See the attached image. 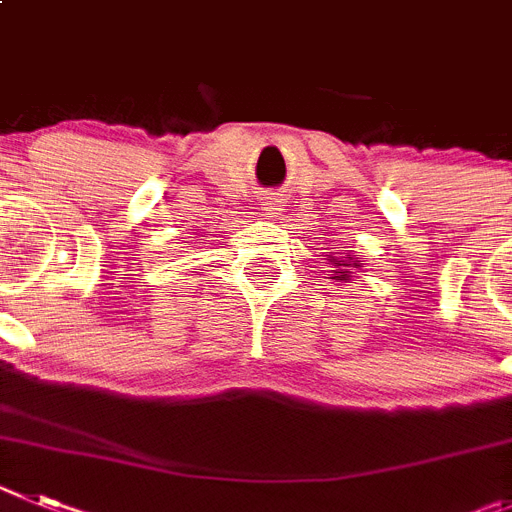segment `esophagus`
Wrapping results in <instances>:
<instances>
[{
    "label": "esophagus",
    "instance_id": "34e87169",
    "mask_svg": "<svg viewBox=\"0 0 512 512\" xmlns=\"http://www.w3.org/2000/svg\"><path fill=\"white\" fill-rule=\"evenodd\" d=\"M283 206H285V201L280 199L278 193H267V196H262L260 199L262 216H280L283 214Z\"/></svg>",
    "mask_w": 512,
    "mask_h": 512
}]
</instances>
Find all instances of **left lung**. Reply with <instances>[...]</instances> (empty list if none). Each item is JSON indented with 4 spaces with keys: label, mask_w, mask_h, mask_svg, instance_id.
<instances>
[{
    "label": "left lung",
    "mask_w": 512,
    "mask_h": 512,
    "mask_svg": "<svg viewBox=\"0 0 512 512\" xmlns=\"http://www.w3.org/2000/svg\"><path fill=\"white\" fill-rule=\"evenodd\" d=\"M329 265H331V280L334 283H349L354 278L352 270H359V267H365L362 257L354 255L352 250H344V252H334L329 255Z\"/></svg>",
    "instance_id": "obj_1"
}]
</instances>
